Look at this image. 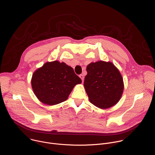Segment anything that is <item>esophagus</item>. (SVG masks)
<instances>
[{
	"label": "esophagus",
	"mask_w": 155,
	"mask_h": 155,
	"mask_svg": "<svg viewBox=\"0 0 155 155\" xmlns=\"http://www.w3.org/2000/svg\"><path fill=\"white\" fill-rule=\"evenodd\" d=\"M79 77H80V78L81 79L82 81L83 82V81H84V76H83V74H81V75H80V76H79Z\"/></svg>",
	"instance_id": "esophagus-1"
}]
</instances>
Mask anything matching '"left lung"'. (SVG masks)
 I'll list each match as a JSON object with an SVG mask.
<instances>
[{"label": "left lung", "mask_w": 155, "mask_h": 155, "mask_svg": "<svg viewBox=\"0 0 155 155\" xmlns=\"http://www.w3.org/2000/svg\"><path fill=\"white\" fill-rule=\"evenodd\" d=\"M84 86L91 104L101 108L116 104L123 94V81L119 71L110 62L98 61L87 65Z\"/></svg>", "instance_id": "8db88e82"}]
</instances>
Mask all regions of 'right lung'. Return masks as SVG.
I'll return each mask as SVG.
<instances>
[{
    "label": "right lung",
    "instance_id": "obj_1",
    "mask_svg": "<svg viewBox=\"0 0 155 155\" xmlns=\"http://www.w3.org/2000/svg\"><path fill=\"white\" fill-rule=\"evenodd\" d=\"M81 83L74 69L64 62H47L33 74L34 94L43 103L53 105L67 100L74 87Z\"/></svg>",
    "mask_w": 155,
    "mask_h": 155
}]
</instances>
